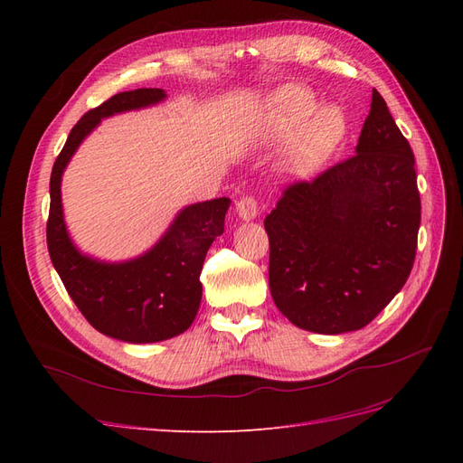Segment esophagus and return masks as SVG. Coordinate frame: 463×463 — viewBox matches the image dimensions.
<instances>
[{"label": "esophagus", "instance_id": "1", "mask_svg": "<svg viewBox=\"0 0 463 463\" xmlns=\"http://www.w3.org/2000/svg\"><path fill=\"white\" fill-rule=\"evenodd\" d=\"M235 208H237V214H240V218L243 220H253L260 214V203L257 197H253V194H245L243 199L235 203Z\"/></svg>", "mask_w": 463, "mask_h": 463}]
</instances>
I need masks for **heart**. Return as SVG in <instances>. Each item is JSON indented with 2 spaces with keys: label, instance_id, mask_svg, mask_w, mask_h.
I'll use <instances>...</instances> for the list:
<instances>
[{
  "label": "heart",
  "instance_id": "obj_1",
  "mask_svg": "<svg viewBox=\"0 0 463 463\" xmlns=\"http://www.w3.org/2000/svg\"><path fill=\"white\" fill-rule=\"evenodd\" d=\"M315 96L301 87L279 90L270 102L260 137L264 141H284L293 137L288 150V164L298 172H309L342 143L345 118L338 108H320Z\"/></svg>",
  "mask_w": 463,
  "mask_h": 463
}]
</instances>
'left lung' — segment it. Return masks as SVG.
<instances>
[{
	"instance_id": "obj_1",
	"label": "left lung",
	"mask_w": 463,
	"mask_h": 463,
	"mask_svg": "<svg viewBox=\"0 0 463 463\" xmlns=\"http://www.w3.org/2000/svg\"><path fill=\"white\" fill-rule=\"evenodd\" d=\"M419 222L411 146L373 90L355 154L288 185L264 220L276 307L318 334L367 326L413 269Z\"/></svg>"
}]
</instances>
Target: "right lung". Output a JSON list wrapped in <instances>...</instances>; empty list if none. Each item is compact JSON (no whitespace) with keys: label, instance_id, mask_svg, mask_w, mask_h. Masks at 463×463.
Segmentation results:
<instances>
[{"label":"right lung","instance_id":"obj_1","mask_svg":"<svg viewBox=\"0 0 463 463\" xmlns=\"http://www.w3.org/2000/svg\"><path fill=\"white\" fill-rule=\"evenodd\" d=\"M165 98L162 89L119 92L87 111L69 133L50 177L46 240L53 269L90 325L129 344L162 342L185 332L197 317L201 270L208 247L223 233L230 199L220 197L181 210L162 240L128 262H102L79 253L69 240L61 206V175L75 150L100 119L146 108Z\"/></svg>","mask_w":463,"mask_h":463}]
</instances>
